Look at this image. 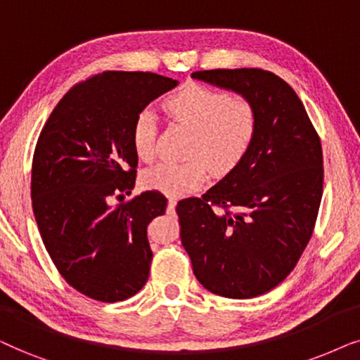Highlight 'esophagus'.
<instances>
[{"label":"esophagus","instance_id":"esophagus-1","mask_svg":"<svg viewBox=\"0 0 360 360\" xmlns=\"http://www.w3.org/2000/svg\"><path fill=\"white\" fill-rule=\"evenodd\" d=\"M176 198H169V202H167V212L169 214H172L174 212V209H176Z\"/></svg>","mask_w":360,"mask_h":360}]
</instances>
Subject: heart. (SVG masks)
<instances>
[{"label": "heart", "mask_w": 360, "mask_h": 360, "mask_svg": "<svg viewBox=\"0 0 360 360\" xmlns=\"http://www.w3.org/2000/svg\"><path fill=\"white\" fill-rule=\"evenodd\" d=\"M162 107L172 120L193 130L183 162H161L143 172L141 183L148 189L179 195L198 189L210 169L225 176L243 161L255 141L258 113L250 100L230 97L220 90L199 84H186ZM131 145L141 161H151L156 145V118L141 110L131 127Z\"/></svg>", "instance_id": "1"}]
</instances>
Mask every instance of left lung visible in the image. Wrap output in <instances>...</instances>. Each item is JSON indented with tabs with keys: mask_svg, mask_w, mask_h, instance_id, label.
I'll return each instance as SVG.
<instances>
[{
	"mask_svg": "<svg viewBox=\"0 0 360 360\" xmlns=\"http://www.w3.org/2000/svg\"><path fill=\"white\" fill-rule=\"evenodd\" d=\"M232 90L258 113L255 141L236 169L202 198L177 202L181 242L199 283L232 300L281 283L308 245L323 198V148L301 100L262 69L194 72Z\"/></svg>",
	"mask_w": 360,
	"mask_h": 360,
	"instance_id": "obj_1",
	"label": "left lung"
}]
</instances>
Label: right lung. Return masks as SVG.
<instances>
[{
	"label": "right lung",
	"mask_w": 360,
	"mask_h": 360,
	"mask_svg": "<svg viewBox=\"0 0 360 360\" xmlns=\"http://www.w3.org/2000/svg\"><path fill=\"white\" fill-rule=\"evenodd\" d=\"M177 80L107 70L67 92L42 128L32 158L31 199L46 250L62 278L89 298L115 303L145 286L153 252L148 224L167 199L135 188V117Z\"/></svg>",
	"instance_id": "obj_1"
}]
</instances>
